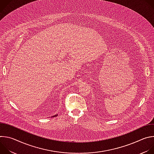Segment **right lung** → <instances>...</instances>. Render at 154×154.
Instances as JSON below:
<instances>
[{
	"label": "right lung",
	"mask_w": 154,
	"mask_h": 154,
	"mask_svg": "<svg viewBox=\"0 0 154 154\" xmlns=\"http://www.w3.org/2000/svg\"><path fill=\"white\" fill-rule=\"evenodd\" d=\"M58 116V115H55V116H53L52 117H55V116Z\"/></svg>",
	"instance_id": "1"
}]
</instances>
